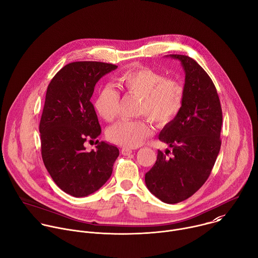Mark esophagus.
Instances as JSON below:
<instances>
[{
    "label": "esophagus",
    "mask_w": 258,
    "mask_h": 258,
    "mask_svg": "<svg viewBox=\"0 0 258 258\" xmlns=\"http://www.w3.org/2000/svg\"><path fill=\"white\" fill-rule=\"evenodd\" d=\"M121 154L123 156H131L133 154V150H131L130 148H122L121 149Z\"/></svg>",
    "instance_id": "obj_1"
}]
</instances>
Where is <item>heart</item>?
<instances>
[{"label": "heart", "instance_id": "obj_1", "mask_svg": "<svg viewBox=\"0 0 258 258\" xmlns=\"http://www.w3.org/2000/svg\"><path fill=\"white\" fill-rule=\"evenodd\" d=\"M114 85L118 91L140 97L138 114L152 119L157 125L164 126L172 122L182 110L184 104V88L176 80L165 76L148 67H138L120 74ZM120 96L110 85H105L97 92L93 106L103 120L112 121L118 112ZM152 133L147 118L120 120L107 131L110 142L124 147L141 146Z\"/></svg>", "mask_w": 258, "mask_h": 258}]
</instances>
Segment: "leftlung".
Returning a JSON list of instances; mask_svg holds the SVG:
<instances>
[{
	"label": "left lung",
	"mask_w": 258,
	"mask_h": 258,
	"mask_svg": "<svg viewBox=\"0 0 258 258\" xmlns=\"http://www.w3.org/2000/svg\"><path fill=\"white\" fill-rule=\"evenodd\" d=\"M169 56L180 60L185 71L184 104L179 115L159 135V140L172 150L165 154L158 150L145 182L163 203L177 204L195 195L209 178L221 148L223 115L217 89L207 72L187 55Z\"/></svg>",
	"instance_id": "8db88e82"
}]
</instances>
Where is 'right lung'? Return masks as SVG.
<instances>
[{
  "label": "right lung",
  "instance_id": "1",
  "mask_svg": "<svg viewBox=\"0 0 258 258\" xmlns=\"http://www.w3.org/2000/svg\"><path fill=\"white\" fill-rule=\"evenodd\" d=\"M117 66L101 61H74L50 81L39 123L41 156L55 184L75 198L98 190L111 176L118 149L96 141V150L86 151L101 127L90 101L96 83Z\"/></svg>",
  "mask_w": 258,
  "mask_h": 258
}]
</instances>
